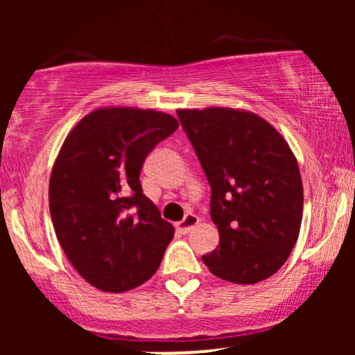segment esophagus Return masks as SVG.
<instances>
[{
	"mask_svg": "<svg viewBox=\"0 0 355 355\" xmlns=\"http://www.w3.org/2000/svg\"><path fill=\"white\" fill-rule=\"evenodd\" d=\"M197 223H198L197 215L189 214V215H185V218L180 220V222H177V225H175V227H177V230L180 232V234H189V232L193 229Z\"/></svg>",
	"mask_w": 355,
	"mask_h": 355,
	"instance_id": "obj_1",
	"label": "esophagus"
}]
</instances>
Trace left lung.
I'll list each match as a JSON object with an SVG mask.
<instances>
[{
    "label": "left lung",
    "instance_id": "1",
    "mask_svg": "<svg viewBox=\"0 0 355 355\" xmlns=\"http://www.w3.org/2000/svg\"><path fill=\"white\" fill-rule=\"evenodd\" d=\"M211 187L210 217L218 247L203 262L218 279L257 284L291 255L304 211L294 152L254 112L209 107L177 110Z\"/></svg>",
    "mask_w": 355,
    "mask_h": 355
}]
</instances>
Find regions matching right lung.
I'll list each match as a JSON object with an SVG mask.
<instances>
[{
    "label": "right lung",
    "mask_w": 355,
    "mask_h": 355,
    "mask_svg": "<svg viewBox=\"0 0 355 355\" xmlns=\"http://www.w3.org/2000/svg\"><path fill=\"white\" fill-rule=\"evenodd\" d=\"M177 128L168 113L103 107L64 138L50 177V214L64 255L93 287L132 291L160 267L175 229L145 197L140 172Z\"/></svg>",
    "instance_id": "add662e5"
}]
</instances>
